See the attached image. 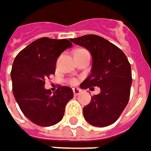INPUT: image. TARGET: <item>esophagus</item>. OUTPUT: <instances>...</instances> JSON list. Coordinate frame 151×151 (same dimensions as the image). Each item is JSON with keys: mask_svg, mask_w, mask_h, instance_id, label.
I'll use <instances>...</instances> for the list:
<instances>
[{"mask_svg": "<svg viewBox=\"0 0 151 151\" xmlns=\"http://www.w3.org/2000/svg\"><path fill=\"white\" fill-rule=\"evenodd\" d=\"M81 91L80 89H78V88H73V93L75 96H79L81 94Z\"/></svg>", "mask_w": 151, "mask_h": 151, "instance_id": "1", "label": "esophagus"}]
</instances>
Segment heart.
<instances>
[{"label":"heart","instance_id":"1","mask_svg":"<svg viewBox=\"0 0 151 151\" xmlns=\"http://www.w3.org/2000/svg\"><path fill=\"white\" fill-rule=\"evenodd\" d=\"M68 82L70 84H71V85H75V84H76V79H70L68 81Z\"/></svg>","mask_w":151,"mask_h":151}]
</instances>
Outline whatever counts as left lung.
<instances>
[{
  "label": "left lung",
  "instance_id": "obj_1",
  "mask_svg": "<svg viewBox=\"0 0 151 151\" xmlns=\"http://www.w3.org/2000/svg\"><path fill=\"white\" fill-rule=\"evenodd\" d=\"M71 41L87 49L92 55L91 74L81 84L87 89L101 88L83 108L90 124L105 127L115 123L127 106L132 83L131 67L125 53L109 40L96 35H86Z\"/></svg>",
  "mask_w": 151,
  "mask_h": 151
}]
</instances>
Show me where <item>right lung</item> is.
<instances>
[{"label": "right lung", "mask_w": 151, "mask_h": 151, "mask_svg": "<svg viewBox=\"0 0 151 151\" xmlns=\"http://www.w3.org/2000/svg\"><path fill=\"white\" fill-rule=\"evenodd\" d=\"M71 46L66 39L42 37L21 50L14 60L11 72L13 94L22 113L35 125L57 124L73 98L72 89L68 86H60L54 94L44 88L45 79L55 72L60 55Z\"/></svg>", "instance_id": "right-lung-1"}]
</instances>
